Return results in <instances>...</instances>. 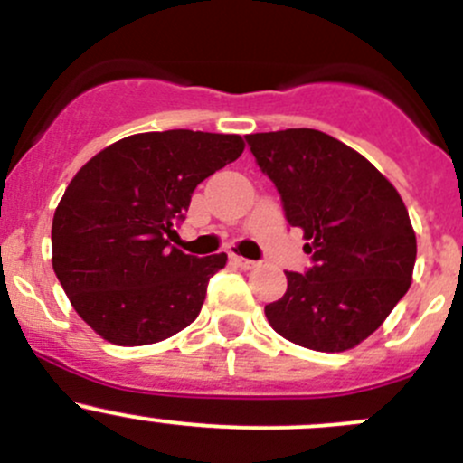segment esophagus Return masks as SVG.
I'll return each mask as SVG.
<instances>
[{"label":"esophagus","instance_id":"obj_1","mask_svg":"<svg viewBox=\"0 0 463 463\" xmlns=\"http://www.w3.org/2000/svg\"><path fill=\"white\" fill-rule=\"evenodd\" d=\"M233 263H236L238 267H242V269H254L256 260H250V259H242V256H233Z\"/></svg>","mask_w":463,"mask_h":463}]
</instances>
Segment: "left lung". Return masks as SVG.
<instances>
[{"label": "left lung", "instance_id": "8db88e82", "mask_svg": "<svg viewBox=\"0 0 463 463\" xmlns=\"http://www.w3.org/2000/svg\"><path fill=\"white\" fill-rule=\"evenodd\" d=\"M247 142L314 260L305 274L285 271L288 292L265 305L267 321L307 350H352L412 283L417 236L406 204L373 162L317 128L251 133Z\"/></svg>", "mask_w": 463, "mask_h": 463}]
</instances>
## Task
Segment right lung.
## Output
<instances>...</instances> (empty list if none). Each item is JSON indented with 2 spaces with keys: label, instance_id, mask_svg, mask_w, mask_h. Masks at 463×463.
<instances>
[{
  "label": "right lung",
  "instance_id": "obj_1",
  "mask_svg": "<svg viewBox=\"0 0 463 463\" xmlns=\"http://www.w3.org/2000/svg\"><path fill=\"white\" fill-rule=\"evenodd\" d=\"M242 149L233 133H136L73 175L53 216V269L95 335L116 345H149L196 321L227 254L196 259L169 238L194 189Z\"/></svg>",
  "mask_w": 463,
  "mask_h": 463
}]
</instances>
